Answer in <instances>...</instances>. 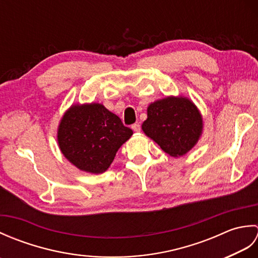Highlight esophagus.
Instances as JSON below:
<instances>
[{"instance_id":"esophagus-1","label":"esophagus","mask_w":258,"mask_h":258,"mask_svg":"<svg viewBox=\"0 0 258 258\" xmlns=\"http://www.w3.org/2000/svg\"><path fill=\"white\" fill-rule=\"evenodd\" d=\"M132 130L134 131V132L139 133L140 131H141V125H140L139 123H135V124H133V125H132Z\"/></svg>"}]
</instances>
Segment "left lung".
Instances as JSON below:
<instances>
[{"label": "left lung", "instance_id": "8db88e82", "mask_svg": "<svg viewBox=\"0 0 258 258\" xmlns=\"http://www.w3.org/2000/svg\"><path fill=\"white\" fill-rule=\"evenodd\" d=\"M203 125V116L193 101L171 95L147 106V118L142 130L166 154L180 157L197 144Z\"/></svg>", "mask_w": 258, "mask_h": 258}]
</instances>
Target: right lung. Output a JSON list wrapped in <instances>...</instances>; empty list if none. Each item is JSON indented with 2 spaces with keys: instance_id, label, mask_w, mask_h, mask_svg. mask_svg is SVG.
Segmentation results:
<instances>
[{
  "instance_id": "right-lung-1",
  "label": "right lung",
  "mask_w": 258,
  "mask_h": 258,
  "mask_svg": "<svg viewBox=\"0 0 258 258\" xmlns=\"http://www.w3.org/2000/svg\"><path fill=\"white\" fill-rule=\"evenodd\" d=\"M132 135L133 131L103 104H73L59 120L57 143L64 157L80 171L102 174Z\"/></svg>"
}]
</instances>
